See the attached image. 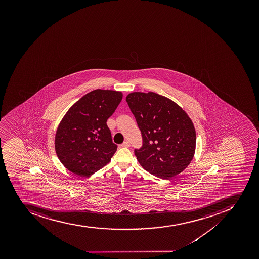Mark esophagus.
<instances>
[{"instance_id":"1","label":"esophagus","mask_w":259,"mask_h":259,"mask_svg":"<svg viewBox=\"0 0 259 259\" xmlns=\"http://www.w3.org/2000/svg\"><path fill=\"white\" fill-rule=\"evenodd\" d=\"M121 146L122 147H130V142H129L128 141H125Z\"/></svg>"}]
</instances>
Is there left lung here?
<instances>
[{
  "mask_svg": "<svg viewBox=\"0 0 259 259\" xmlns=\"http://www.w3.org/2000/svg\"><path fill=\"white\" fill-rule=\"evenodd\" d=\"M142 137L135 156L142 167L161 179L183 171L195 151V126L177 103L153 92L131 93L126 98Z\"/></svg>",
  "mask_w": 259,
  "mask_h": 259,
  "instance_id": "left-lung-1",
  "label": "left lung"
}]
</instances>
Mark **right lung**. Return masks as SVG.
Here are the masks:
<instances>
[{
  "label": "right lung",
  "instance_id": "add662e5",
  "mask_svg": "<svg viewBox=\"0 0 259 259\" xmlns=\"http://www.w3.org/2000/svg\"><path fill=\"white\" fill-rule=\"evenodd\" d=\"M122 99L121 92L96 90L76 102L58 126L55 147L67 169L90 177L107 165L117 151L107 125Z\"/></svg>",
  "mask_w": 259,
  "mask_h": 259
}]
</instances>
